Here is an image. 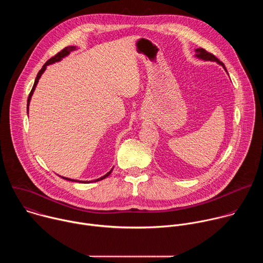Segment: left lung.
<instances>
[{
    "label": "left lung",
    "instance_id": "obj_1",
    "mask_svg": "<svg viewBox=\"0 0 263 263\" xmlns=\"http://www.w3.org/2000/svg\"><path fill=\"white\" fill-rule=\"evenodd\" d=\"M196 57H198V58H200V59H203V60H206V61H215V62H217L218 64H220L222 67H223V69L227 71V69H226V67H224V64L221 62V61H219L213 54H211V53H208L206 50H204V49H196Z\"/></svg>",
    "mask_w": 263,
    "mask_h": 263
}]
</instances>
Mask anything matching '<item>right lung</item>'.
Instances as JSON below:
<instances>
[{
	"instance_id": "add662e5",
	"label": "right lung",
	"mask_w": 263,
	"mask_h": 263,
	"mask_svg": "<svg viewBox=\"0 0 263 263\" xmlns=\"http://www.w3.org/2000/svg\"><path fill=\"white\" fill-rule=\"evenodd\" d=\"M74 50H76V47H73V46L66 47V48H64L63 50H61L58 54H56L54 57L50 58V59H49V60L44 64V66L42 67V69L39 71V73H37L36 79H35V82H34V85H33V87H32V89H31V92H30V95H29V97H28L27 109H29V104H30V101H31V97H32V95H33V92H34V90H35V87H36L37 83H39L40 78L42 77V74L44 73V71L46 70L47 66H48L49 64L55 63V62H57V61H60L62 58H64V57H65V56H67L70 52H72V51H74ZM27 111H28V110H27ZM111 172H112V170H111L110 172H108L106 175H104L103 177H101V178H99V179H97V180H93V181H95V182H97V181H100V180L105 179L106 177H108V176L111 174ZM61 178H63V179H65V180H68V181H72V182H80V183H90V182H91V181H79V180H73V179H69V178H65V177H61ZM93 181H92V182H93Z\"/></svg>"
}]
</instances>
